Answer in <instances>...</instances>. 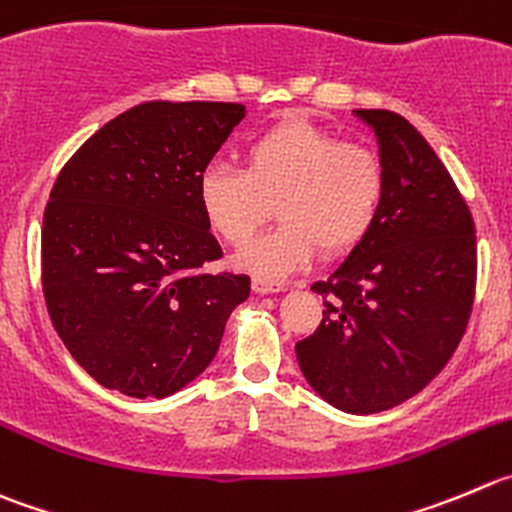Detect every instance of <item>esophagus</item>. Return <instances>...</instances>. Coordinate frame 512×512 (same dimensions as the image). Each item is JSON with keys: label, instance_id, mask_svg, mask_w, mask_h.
<instances>
[{"label": "esophagus", "instance_id": "34e87169", "mask_svg": "<svg viewBox=\"0 0 512 512\" xmlns=\"http://www.w3.org/2000/svg\"><path fill=\"white\" fill-rule=\"evenodd\" d=\"M251 286L256 294H276V291L286 289L284 281H271V279H264V276H253Z\"/></svg>", "mask_w": 512, "mask_h": 512}]
</instances>
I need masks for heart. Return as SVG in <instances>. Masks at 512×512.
Returning a JSON list of instances; mask_svg holds the SVG:
<instances>
[{"instance_id": "b5f03b06", "label": "heart", "mask_w": 512, "mask_h": 512, "mask_svg": "<svg viewBox=\"0 0 512 512\" xmlns=\"http://www.w3.org/2000/svg\"><path fill=\"white\" fill-rule=\"evenodd\" d=\"M243 165L208 163L198 178V203L208 226L241 246L276 201L279 226L238 256L243 269L269 279L304 269L319 246L324 253L357 246L384 201L382 155L306 120H284L253 135L243 148Z\"/></svg>"}]
</instances>
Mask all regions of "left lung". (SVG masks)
<instances>
[{
  "instance_id": "8db88e82",
  "label": "left lung",
  "mask_w": 512,
  "mask_h": 512,
  "mask_svg": "<svg viewBox=\"0 0 512 512\" xmlns=\"http://www.w3.org/2000/svg\"><path fill=\"white\" fill-rule=\"evenodd\" d=\"M377 135L387 186L377 221L316 281L321 324L296 344L306 382L349 415H374L425 389L465 334L478 241L465 198L402 115L354 110Z\"/></svg>"
}]
</instances>
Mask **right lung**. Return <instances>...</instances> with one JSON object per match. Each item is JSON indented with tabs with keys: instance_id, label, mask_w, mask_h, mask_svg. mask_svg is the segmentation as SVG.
<instances>
[{
	"instance_id": "right-lung-1",
	"label": "right lung",
	"mask_w": 512,
	"mask_h": 512,
	"mask_svg": "<svg viewBox=\"0 0 512 512\" xmlns=\"http://www.w3.org/2000/svg\"><path fill=\"white\" fill-rule=\"evenodd\" d=\"M246 115L238 102L135 105L65 163L42 221V291L75 362L107 389L163 399L198 377L251 294L223 256L198 178Z\"/></svg>"
}]
</instances>
